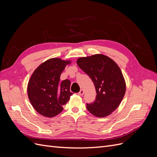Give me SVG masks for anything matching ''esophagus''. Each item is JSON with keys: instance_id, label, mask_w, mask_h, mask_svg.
Here are the masks:
<instances>
[{"instance_id": "esophagus-1", "label": "esophagus", "mask_w": 157, "mask_h": 157, "mask_svg": "<svg viewBox=\"0 0 157 157\" xmlns=\"http://www.w3.org/2000/svg\"><path fill=\"white\" fill-rule=\"evenodd\" d=\"M84 90H80V91L78 93V94L79 95V96H82V95L84 94Z\"/></svg>"}]
</instances>
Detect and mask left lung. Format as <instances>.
<instances>
[{"label":"left lung","mask_w":157,"mask_h":157,"mask_svg":"<svg viewBox=\"0 0 157 157\" xmlns=\"http://www.w3.org/2000/svg\"><path fill=\"white\" fill-rule=\"evenodd\" d=\"M77 63L93 81L97 93L88 111L97 117H105L119 106L126 92V82L118 65L109 57L98 54L78 58Z\"/></svg>","instance_id":"left-lung-1"}]
</instances>
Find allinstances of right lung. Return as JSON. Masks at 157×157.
Masks as SVG:
<instances>
[{
	"mask_svg": "<svg viewBox=\"0 0 157 157\" xmlns=\"http://www.w3.org/2000/svg\"><path fill=\"white\" fill-rule=\"evenodd\" d=\"M71 63V60L51 58L42 63L32 74L27 84V95L40 115L49 118L58 115L73 95L69 80L59 82L61 73Z\"/></svg>",
	"mask_w": 157,
	"mask_h": 157,
	"instance_id": "right-lung-1",
	"label": "right lung"
}]
</instances>
